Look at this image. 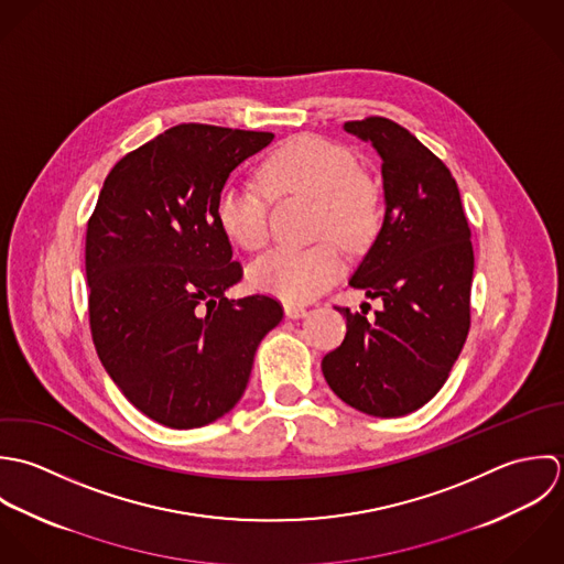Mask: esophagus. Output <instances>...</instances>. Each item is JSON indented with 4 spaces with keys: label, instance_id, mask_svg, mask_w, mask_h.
I'll use <instances>...</instances> for the list:
<instances>
[{
    "label": "esophagus",
    "instance_id": "1",
    "mask_svg": "<svg viewBox=\"0 0 564 564\" xmlns=\"http://www.w3.org/2000/svg\"><path fill=\"white\" fill-rule=\"evenodd\" d=\"M285 316H288L290 321H299V318H305V316H307V310L301 307V305L288 303V305H285Z\"/></svg>",
    "mask_w": 564,
    "mask_h": 564
}]
</instances>
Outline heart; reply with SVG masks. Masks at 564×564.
<instances>
[{
    "label": "heart",
    "instance_id": "heart-1",
    "mask_svg": "<svg viewBox=\"0 0 564 564\" xmlns=\"http://www.w3.org/2000/svg\"><path fill=\"white\" fill-rule=\"evenodd\" d=\"M261 178L272 196L314 200V237H334L344 248H364L379 225V200L355 156L338 143L301 134L283 143L263 165ZM216 223L226 237L259 250L268 241V212L259 192L226 183L216 198ZM344 270L336 243L305 250L274 248L248 268V283L285 303H307L334 285Z\"/></svg>",
    "mask_w": 564,
    "mask_h": 564
}]
</instances>
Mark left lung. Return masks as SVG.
<instances>
[{
  "mask_svg": "<svg viewBox=\"0 0 564 564\" xmlns=\"http://www.w3.org/2000/svg\"><path fill=\"white\" fill-rule=\"evenodd\" d=\"M341 128L381 159L383 223L348 285L383 307L372 321L338 307L346 336L323 375L346 405L405 416L445 386L468 336L470 228L447 165L410 130L386 117Z\"/></svg>",
  "mask_w": 564,
  "mask_h": 564,
  "instance_id": "left-lung-1",
  "label": "left lung"
}]
</instances>
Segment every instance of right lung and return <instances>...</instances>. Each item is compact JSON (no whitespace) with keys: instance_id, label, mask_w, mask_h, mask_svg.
<instances>
[{"instance_id":"1","label":"right lung","mask_w":564,"mask_h":564,"mask_svg":"<svg viewBox=\"0 0 564 564\" xmlns=\"http://www.w3.org/2000/svg\"><path fill=\"white\" fill-rule=\"evenodd\" d=\"M272 139L174 126L115 165L87 226L98 357L121 394L165 427L194 430L230 412L259 341L283 318L270 296H226L241 265L216 223L230 172Z\"/></svg>"}]
</instances>
